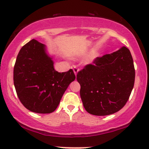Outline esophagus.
<instances>
[{"label":"esophagus","instance_id":"1","mask_svg":"<svg viewBox=\"0 0 149 149\" xmlns=\"http://www.w3.org/2000/svg\"><path fill=\"white\" fill-rule=\"evenodd\" d=\"M73 72H74L75 75H76V76H77L78 71H79V69H78V68L76 66H73Z\"/></svg>","mask_w":149,"mask_h":149}]
</instances>
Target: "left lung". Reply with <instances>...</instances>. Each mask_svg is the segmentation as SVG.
<instances>
[{"label":"left lung","mask_w":149,"mask_h":149,"mask_svg":"<svg viewBox=\"0 0 149 149\" xmlns=\"http://www.w3.org/2000/svg\"><path fill=\"white\" fill-rule=\"evenodd\" d=\"M80 95L88 113L105 116L120 110L134 88L135 70L130 51L126 47L97 57L77 74Z\"/></svg>","instance_id":"1"}]
</instances>
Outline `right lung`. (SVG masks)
<instances>
[{
	"label": "right lung",
	"mask_w": 149,
	"mask_h": 149,
	"mask_svg": "<svg viewBox=\"0 0 149 149\" xmlns=\"http://www.w3.org/2000/svg\"><path fill=\"white\" fill-rule=\"evenodd\" d=\"M73 70L58 73L45 45L32 40L19 50L13 71L14 86L19 100L35 113L53 112L69 84Z\"/></svg>",
	"instance_id": "1"
}]
</instances>
